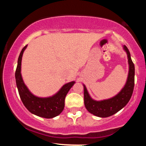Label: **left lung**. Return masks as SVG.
<instances>
[{
    "label": "left lung",
    "instance_id": "obj_1",
    "mask_svg": "<svg viewBox=\"0 0 146 146\" xmlns=\"http://www.w3.org/2000/svg\"><path fill=\"white\" fill-rule=\"evenodd\" d=\"M123 48L128 57V74L125 85L116 95L106 100L97 101L90 97L86 86L83 84L85 107L90 113L97 117L111 116L122 109L131 98L135 86V65L131 60L128 48L125 45H123Z\"/></svg>",
    "mask_w": 146,
    "mask_h": 146
}]
</instances>
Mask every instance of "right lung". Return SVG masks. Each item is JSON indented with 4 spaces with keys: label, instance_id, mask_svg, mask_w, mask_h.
Returning <instances> with one entry per match:
<instances>
[{
    "label": "right lung",
    "instance_id": "right-lung-1",
    "mask_svg": "<svg viewBox=\"0 0 146 146\" xmlns=\"http://www.w3.org/2000/svg\"><path fill=\"white\" fill-rule=\"evenodd\" d=\"M27 45L22 49L18 57V65L15 73L16 86L23 104L30 113L38 117L51 119L58 116L64 108V100L68 92L75 83V81L65 84L56 94L46 98L36 96L26 86L21 74V62L23 53Z\"/></svg>",
    "mask_w": 146,
    "mask_h": 146
}]
</instances>
